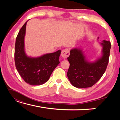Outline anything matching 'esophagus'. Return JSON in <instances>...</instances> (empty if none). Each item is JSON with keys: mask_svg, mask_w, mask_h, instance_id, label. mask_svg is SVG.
<instances>
[{"mask_svg": "<svg viewBox=\"0 0 120 120\" xmlns=\"http://www.w3.org/2000/svg\"><path fill=\"white\" fill-rule=\"evenodd\" d=\"M61 55V56L64 58H67L70 55L69 50L68 49H66L62 50Z\"/></svg>", "mask_w": 120, "mask_h": 120, "instance_id": "obj_1", "label": "esophagus"}]
</instances>
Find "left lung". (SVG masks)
I'll use <instances>...</instances> for the list:
<instances>
[{"label":"left lung","mask_w":120,"mask_h":120,"mask_svg":"<svg viewBox=\"0 0 120 120\" xmlns=\"http://www.w3.org/2000/svg\"><path fill=\"white\" fill-rule=\"evenodd\" d=\"M102 56L95 62L86 60L80 49H72L67 58L70 66L67 72L69 80L77 88L90 87L100 79L104 74L109 63L111 44L109 41L103 40Z\"/></svg>","instance_id":"1"}]
</instances>
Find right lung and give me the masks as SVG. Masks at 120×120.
<instances>
[{"label": "right lung", "mask_w": 120, "mask_h": 120, "mask_svg": "<svg viewBox=\"0 0 120 120\" xmlns=\"http://www.w3.org/2000/svg\"><path fill=\"white\" fill-rule=\"evenodd\" d=\"M27 22L18 33L15 47L16 68L20 76L27 84L40 85L50 78L51 75L59 64L61 50L37 58L28 56L24 50V38Z\"/></svg>", "instance_id": "right-lung-1"}]
</instances>
